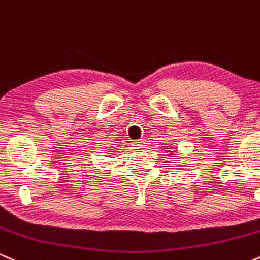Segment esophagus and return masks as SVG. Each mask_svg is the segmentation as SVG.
<instances>
[{
    "label": "esophagus",
    "instance_id": "esophagus-1",
    "mask_svg": "<svg viewBox=\"0 0 260 260\" xmlns=\"http://www.w3.org/2000/svg\"><path fill=\"white\" fill-rule=\"evenodd\" d=\"M132 145H133L134 149H142V148H144L145 140L144 139H138V140H136V142H133Z\"/></svg>",
    "mask_w": 260,
    "mask_h": 260
}]
</instances>
